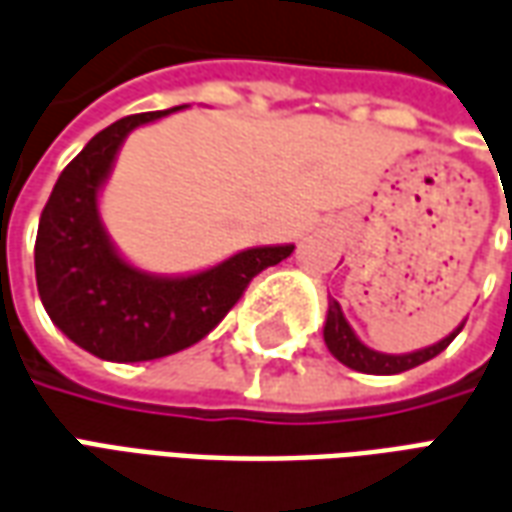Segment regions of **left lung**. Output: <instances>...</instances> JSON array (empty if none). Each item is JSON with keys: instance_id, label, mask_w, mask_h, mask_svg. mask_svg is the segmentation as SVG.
Wrapping results in <instances>:
<instances>
[{"instance_id": "1", "label": "left lung", "mask_w": 512, "mask_h": 512, "mask_svg": "<svg viewBox=\"0 0 512 512\" xmlns=\"http://www.w3.org/2000/svg\"><path fill=\"white\" fill-rule=\"evenodd\" d=\"M463 323H466V318L447 337H441L439 343L428 345V348H417V351H408V354H381V351L370 348V345H365L356 337L351 323L345 321L343 307L334 299H329L326 323H323V340H326V348L332 351L334 359L343 362L345 367L359 370V373H370V376H395V373L411 370V367H417L422 362L433 359V356H439L458 337Z\"/></svg>"}]
</instances>
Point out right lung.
Segmentation results:
<instances>
[{
    "label": "right lung",
    "instance_id": "1",
    "mask_svg": "<svg viewBox=\"0 0 512 512\" xmlns=\"http://www.w3.org/2000/svg\"><path fill=\"white\" fill-rule=\"evenodd\" d=\"M186 109L145 112L95 134L54 183L40 213L35 277L43 307L71 343L106 362H147L189 348L241 299L263 268L293 244L249 246L191 274H153L134 266L106 233L101 191L126 136Z\"/></svg>",
    "mask_w": 512,
    "mask_h": 512
}]
</instances>
